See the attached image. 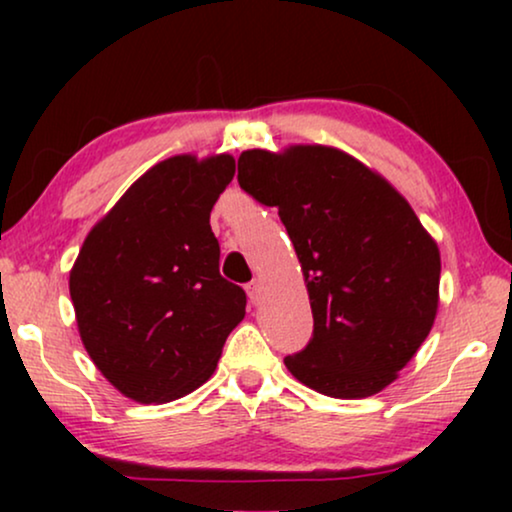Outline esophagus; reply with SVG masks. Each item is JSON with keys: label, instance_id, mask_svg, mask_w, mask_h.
Masks as SVG:
<instances>
[{"label": "esophagus", "instance_id": "obj_1", "mask_svg": "<svg viewBox=\"0 0 512 512\" xmlns=\"http://www.w3.org/2000/svg\"><path fill=\"white\" fill-rule=\"evenodd\" d=\"M247 293H249L251 305L261 303V282H249L247 284Z\"/></svg>", "mask_w": 512, "mask_h": 512}]
</instances>
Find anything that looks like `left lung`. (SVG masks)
<instances>
[{"label": "left lung", "instance_id": "8db88e82", "mask_svg": "<svg viewBox=\"0 0 512 512\" xmlns=\"http://www.w3.org/2000/svg\"><path fill=\"white\" fill-rule=\"evenodd\" d=\"M237 181L279 209L303 265L314 328L286 368L333 398L382 391L438 310L440 254L417 214L380 174L328 146L244 151Z\"/></svg>", "mask_w": 512, "mask_h": 512}]
</instances>
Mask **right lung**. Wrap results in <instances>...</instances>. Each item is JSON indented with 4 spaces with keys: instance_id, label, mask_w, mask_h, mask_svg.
<instances>
[{
    "instance_id": "1",
    "label": "right lung",
    "mask_w": 512,
    "mask_h": 512,
    "mask_svg": "<svg viewBox=\"0 0 512 512\" xmlns=\"http://www.w3.org/2000/svg\"><path fill=\"white\" fill-rule=\"evenodd\" d=\"M235 160L153 165L90 230L69 293L86 352L137 403H167L209 380L247 293L221 277L214 202Z\"/></svg>"
}]
</instances>
